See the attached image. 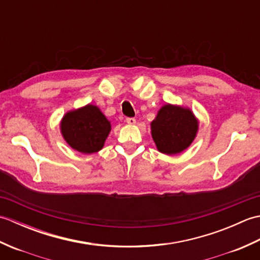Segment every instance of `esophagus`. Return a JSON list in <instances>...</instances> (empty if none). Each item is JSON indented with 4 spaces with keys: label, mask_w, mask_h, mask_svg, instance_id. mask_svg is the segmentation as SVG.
<instances>
[{
    "label": "esophagus",
    "mask_w": 260,
    "mask_h": 260,
    "mask_svg": "<svg viewBox=\"0 0 260 260\" xmlns=\"http://www.w3.org/2000/svg\"><path fill=\"white\" fill-rule=\"evenodd\" d=\"M126 123L128 125H135L136 124V119L135 118H126Z\"/></svg>",
    "instance_id": "esophagus-1"
}]
</instances>
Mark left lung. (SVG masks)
Instances as JSON below:
<instances>
[{
  "mask_svg": "<svg viewBox=\"0 0 260 260\" xmlns=\"http://www.w3.org/2000/svg\"><path fill=\"white\" fill-rule=\"evenodd\" d=\"M199 119L189 107L165 104L151 123L152 139L158 152L175 155L183 152L194 141Z\"/></svg>",
  "mask_w": 260,
  "mask_h": 260,
  "instance_id": "1",
  "label": "left lung"
}]
</instances>
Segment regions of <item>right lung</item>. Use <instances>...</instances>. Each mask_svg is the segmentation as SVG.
Returning a JSON list of instances; mask_svg holds the SVG:
<instances>
[{"label":"right lung","mask_w":260,"mask_h":260,"mask_svg":"<svg viewBox=\"0 0 260 260\" xmlns=\"http://www.w3.org/2000/svg\"><path fill=\"white\" fill-rule=\"evenodd\" d=\"M112 131V125L98 106L87 104L68 110L60 120V133L73 150L82 154L99 152Z\"/></svg>","instance_id":"1"}]
</instances>
